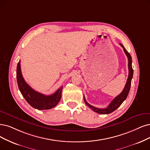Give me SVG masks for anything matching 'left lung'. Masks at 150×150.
Instances as JSON below:
<instances>
[{
	"label": "left lung",
	"instance_id": "1",
	"mask_svg": "<svg viewBox=\"0 0 150 150\" xmlns=\"http://www.w3.org/2000/svg\"><path fill=\"white\" fill-rule=\"evenodd\" d=\"M120 45L124 49V51L125 53L127 58H128V61H129V64H128L129 76H128V79H127L126 84H125V86L124 88L123 91H122L121 93L119 94L117 96H116L113 99V100L111 101V103L109 104L108 108H104V109H99V108H95V107L91 106V105L88 104L86 102V101L85 100V98L84 97V101L85 102V104L88 107L90 108L93 110V111H95L98 114H108L112 112L120 106L122 103L125 100L127 96H128V95H129V91L130 89L131 81H132V79L133 77V74H134V70H133L132 66V57H131L130 54L128 52H127V50L125 49L124 46L122 45V44L120 43Z\"/></svg>",
	"mask_w": 150,
	"mask_h": 150
}]
</instances>
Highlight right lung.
<instances>
[{
	"mask_svg": "<svg viewBox=\"0 0 150 150\" xmlns=\"http://www.w3.org/2000/svg\"><path fill=\"white\" fill-rule=\"evenodd\" d=\"M16 80L21 95L33 108L39 110L50 109L54 108L59 103L63 87H60L52 95L48 96L36 91L26 83L22 76L20 61L16 67Z\"/></svg>",
	"mask_w": 150,
	"mask_h": 150,
	"instance_id": "right-lung-1",
	"label": "right lung"
}]
</instances>
